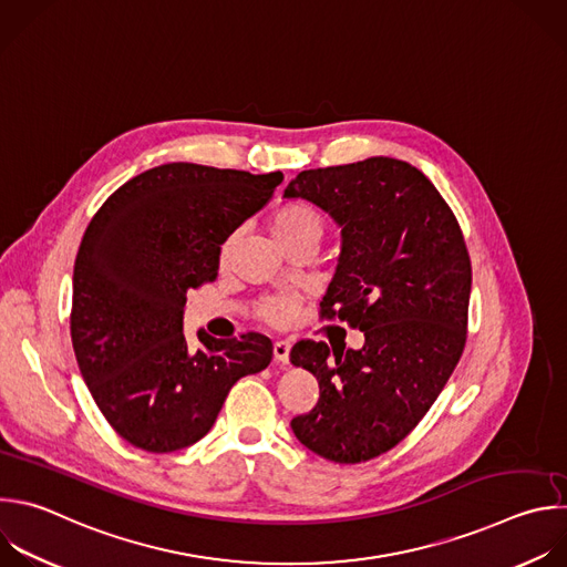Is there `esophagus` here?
<instances>
[{
    "label": "esophagus",
    "instance_id": "obj_1",
    "mask_svg": "<svg viewBox=\"0 0 567 567\" xmlns=\"http://www.w3.org/2000/svg\"><path fill=\"white\" fill-rule=\"evenodd\" d=\"M289 351H291V344L287 340H276L274 342V358L280 362V364H287L289 362Z\"/></svg>",
    "mask_w": 567,
    "mask_h": 567
}]
</instances>
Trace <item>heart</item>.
<instances>
[{
  "label": "heart",
  "instance_id": "obj_1",
  "mask_svg": "<svg viewBox=\"0 0 567 567\" xmlns=\"http://www.w3.org/2000/svg\"><path fill=\"white\" fill-rule=\"evenodd\" d=\"M271 236H287V234H298V231H318L320 234V216L307 207V205H289L280 209L271 218ZM298 298L293 293H282L262 305V316L271 322H285L293 316Z\"/></svg>",
  "mask_w": 567,
  "mask_h": 567
}]
</instances>
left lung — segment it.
Listing matches in <instances>:
<instances>
[{
  "label": "left lung",
  "mask_w": 567,
  "mask_h": 567,
  "mask_svg": "<svg viewBox=\"0 0 567 567\" xmlns=\"http://www.w3.org/2000/svg\"><path fill=\"white\" fill-rule=\"evenodd\" d=\"M302 198L340 227L324 318L364 333L360 349L300 340L289 358L320 399L291 430L313 454L362 463L399 445L427 414L463 353L472 265L461 227L416 166L394 157L300 171Z\"/></svg>",
  "instance_id": "left-lung-1"
}]
</instances>
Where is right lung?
I'll return each mask as SVG.
<instances>
[{
  "label": "right lung",
  "instance_id": "1",
  "mask_svg": "<svg viewBox=\"0 0 567 567\" xmlns=\"http://www.w3.org/2000/svg\"><path fill=\"white\" fill-rule=\"evenodd\" d=\"M282 173L171 162L100 207L73 269L71 338L82 379L131 445L164 454L198 443L229 390L274 355L262 333L188 342L186 291L218 276L225 240L274 196Z\"/></svg>",
  "mask_w": 567,
  "mask_h": 567
}]
</instances>
